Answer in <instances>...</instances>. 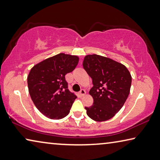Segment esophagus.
<instances>
[{"label": "esophagus", "instance_id": "esophagus-1", "mask_svg": "<svg viewBox=\"0 0 160 160\" xmlns=\"http://www.w3.org/2000/svg\"><path fill=\"white\" fill-rule=\"evenodd\" d=\"M85 94H86V92H85V90L82 89V90H81L80 91V95L81 97H82V96H84V95H85Z\"/></svg>", "mask_w": 160, "mask_h": 160}]
</instances>
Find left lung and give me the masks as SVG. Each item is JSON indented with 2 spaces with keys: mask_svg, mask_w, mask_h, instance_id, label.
Returning <instances> with one entry per match:
<instances>
[{
  "mask_svg": "<svg viewBox=\"0 0 160 160\" xmlns=\"http://www.w3.org/2000/svg\"><path fill=\"white\" fill-rule=\"evenodd\" d=\"M84 69L92 80L90 95L93 105L85 107L92 120H110L120 111L130 94L132 77L125 65L110 58L98 55H86Z\"/></svg>",
  "mask_w": 160,
  "mask_h": 160,
  "instance_id": "8db88e82",
  "label": "left lung"
}]
</instances>
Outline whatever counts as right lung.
Wrapping results in <instances>:
<instances>
[{"mask_svg":"<svg viewBox=\"0 0 160 160\" xmlns=\"http://www.w3.org/2000/svg\"><path fill=\"white\" fill-rule=\"evenodd\" d=\"M79 58L60 53L38 63L28 76L32 102L42 115L60 120L70 112L77 96L68 90L65 75L77 66Z\"/></svg>","mask_w":160,"mask_h":160,"instance_id":"right-lung-1","label":"right lung"}]
</instances>
